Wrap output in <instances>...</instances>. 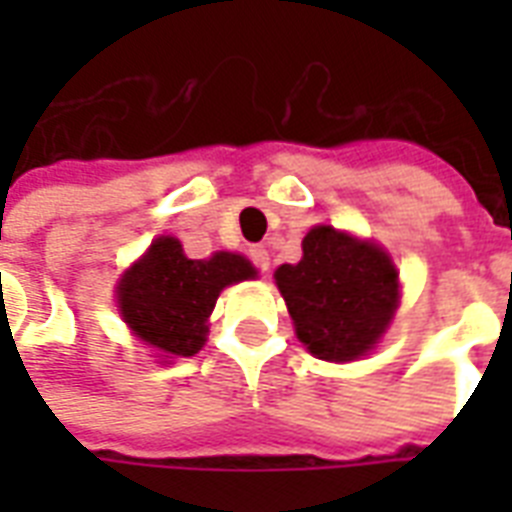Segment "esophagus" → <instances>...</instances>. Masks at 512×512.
<instances>
[{
  "label": "esophagus",
  "mask_w": 512,
  "mask_h": 512,
  "mask_svg": "<svg viewBox=\"0 0 512 512\" xmlns=\"http://www.w3.org/2000/svg\"><path fill=\"white\" fill-rule=\"evenodd\" d=\"M249 260L255 263V268L260 273H268V268H271V255H268V249L263 247V244H252V247L247 249Z\"/></svg>",
  "instance_id": "1"
}]
</instances>
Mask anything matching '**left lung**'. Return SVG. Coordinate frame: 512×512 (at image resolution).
<instances>
[{
	"label": "left lung",
	"instance_id": "obj_1",
	"mask_svg": "<svg viewBox=\"0 0 512 512\" xmlns=\"http://www.w3.org/2000/svg\"><path fill=\"white\" fill-rule=\"evenodd\" d=\"M276 284L300 342L324 361H353L380 340L398 303V273L374 244L329 225L303 239V260L281 265Z\"/></svg>",
	"mask_w": 512,
	"mask_h": 512
}]
</instances>
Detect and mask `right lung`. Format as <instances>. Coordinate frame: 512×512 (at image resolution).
<instances>
[{"mask_svg": "<svg viewBox=\"0 0 512 512\" xmlns=\"http://www.w3.org/2000/svg\"><path fill=\"white\" fill-rule=\"evenodd\" d=\"M252 276L255 268L241 255L217 252L209 260H188L180 241L162 236L124 273L116 295L124 321L140 340L172 356H193L204 345L220 292Z\"/></svg>", "mask_w": 512, "mask_h": 512, "instance_id": "obj_1", "label": "right lung"}]
</instances>
